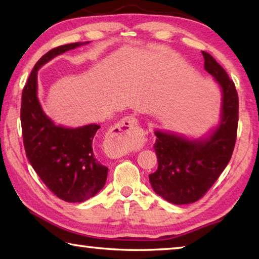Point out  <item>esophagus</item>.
Returning a JSON list of instances; mask_svg holds the SVG:
<instances>
[{
	"mask_svg": "<svg viewBox=\"0 0 259 259\" xmlns=\"http://www.w3.org/2000/svg\"><path fill=\"white\" fill-rule=\"evenodd\" d=\"M144 134L134 116H126L111 129L108 147L115 156L124 155L129 151L140 150L144 144Z\"/></svg>",
	"mask_w": 259,
	"mask_h": 259,
	"instance_id": "esophagus-1",
	"label": "esophagus"
}]
</instances>
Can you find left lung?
<instances>
[{
	"label": "left lung",
	"mask_w": 259,
	"mask_h": 259,
	"mask_svg": "<svg viewBox=\"0 0 259 259\" xmlns=\"http://www.w3.org/2000/svg\"><path fill=\"white\" fill-rule=\"evenodd\" d=\"M204 69L221 88V117L208 135L188 138L172 131L155 130L157 169L148 175L157 195L174 204L202 198L224 171L234 150L239 121V98L225 69L202 51Z\"/></svg>",
	"instance_id": "left-lung-1"
}]
</instances>
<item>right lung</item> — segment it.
Wrapping results in <instances>:
<instances>
[{"mask_svg":"<svg viewBox=\"0 0 259 259\" xmlns=\"http://www.w3.org/2000/svg\"><path fill=\"white\" fill-rule=\"evenodd\" d=\"M88 43H69L47 52L30 72L21 96L20 121L26 155L46 186L66 202L93 198L106 183L108 168L98 161L94 145L100 125L66 128L56 124L37 98V72L55 57Z\"/></svg>","mask_w":259,"mask_h":259,"instance_id":"right-lung-1","label":"right lung"}]
</instances>
